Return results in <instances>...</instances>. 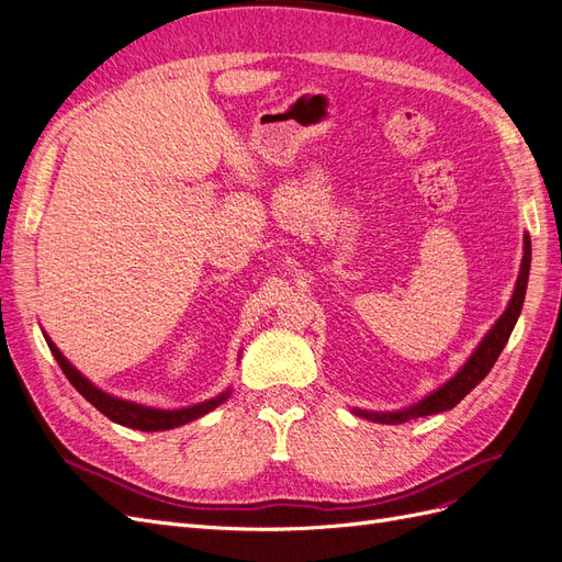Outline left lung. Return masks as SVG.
I'll list each match as a JSON object with an SVG mask.
<instances>
[{
  "instance_id": "obj_1",
  "label": "left lung",
  "mask_w": 562,
  "mask_h": 562,
  "mask_svg": "<svg viewBox=\"0 0 562 562\" xmlns=\"http://www.w3.org/2000/svg\"><path fill=\"white\" fill-rule=\"evenodd\" d=\"M530 262H532V244H530V234H525L520 274L516 281V291L512 295V302H508L506 312L497 318L495 326L490 328V333L481 339V345L475 347V351L469 356V361L462 366V370H459L450 382L431 391V394L427 398H422L419 403L405 407V411H396V413L353 411V415H359L370 422H378V424H403L413 417H427V415H436L443 411H452V407L462 401L475 384H481L485 380L492 366H495V361L499 359V353H502L504 345L508 342V337H512V330H514L516 321L520 316V310H522L527 277H530Z\"/></svg>"
}]
</instances>
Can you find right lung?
I'll return each instance as SVG.
<instances>
[{
	"mask_svg": "<svg viewBox=\"0 0 562 562\" xmlns=\"http://www.w3.org/2000/svg\"><path fill=\"white\" fill-rule=\"evenodd\" d=\"M46 337V335H44ZM46 345L50 349V353H54V359L58 361V366L63 368L65 378L70 380V384L79 391V394L87 398L93 407H98L100 413H103L105 417H110L112 422L122 424V427H131V429H140V431H166V429H176V427H182V424L192 422V419H199L206 413H211L213 407H217L223 401L229 398V389L225 391V394H220L211 401H203V403H196L192 407H180V411H157V407H147V405H140V403H131V401H122V398H114L110 394H105V391H100L98 386H93L87 378L81 375V372L65 359V356L58 351V347L50 342V339L46 337Z\"/></svg>",
	"mask_w": 562,
	"mask_h": 562,
	"instance_id": "add662e5",
	"label": "right lung"
}]
</instances>
